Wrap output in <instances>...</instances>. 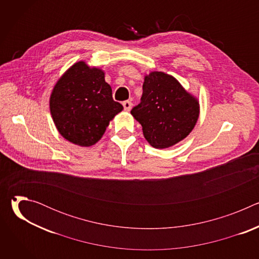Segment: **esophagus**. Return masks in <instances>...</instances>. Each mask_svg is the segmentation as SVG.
Segmentation results:
<instances>
[{
	"mask_svg": "<svg viewBox=\"0 0 259 259\" xmlns=\"http://www.w3.org/2000/svg\"><path fill=\"white\" fill-rule=\"evenodd\" d=\"M123 106H124V109L125 110H129L131 109V107H132V102L131 101H129V100H126V101H124L123 102Z\"/></svg>",
	"mask_w": 259,
	"mask_h": 259,
	"instance_id": "1",
	"label": "esophagus"
}]
</instances>
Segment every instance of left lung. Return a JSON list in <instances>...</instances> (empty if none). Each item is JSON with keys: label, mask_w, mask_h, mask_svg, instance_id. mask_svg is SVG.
Masks as SVG:
<instances>
[{"label": "left lung", "mask_w": 259, "mask_h": 259, "mask_svg": "<svg viewBox=\"0 0 259 259\" xmlns=\"http://www.w3.org/2000/svg\"><path fill=\"white\" fill-rule=\"evenodd\" d=\"M145 139L165 149L186 138L199 118V102L172 76L151 72L144 79L140 102L131 109Z\"/></svg>", "instance_id": "8db88e82"}]
</instances>
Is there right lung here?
Returning a JSON list of instances; mask_svg holds the SVG:
<instances>
[{
  "label": "right lung",
  "mask_w": 259,
  "mask_h": 259,
  "mask_svg": "<svg viewBox=\"0 0 259 259\" xmlns=\"http://www.w3.org/2000/svg\"><path fill=\"white\" fill-rule=\"evenodd\" d=\"M122 109V104L113 99L103 71L83 61L66 70L50 97L51 115L59 133L81 146L96 143Z\"/></svg>",
  "instance_id": "obj_1"
}]
</instances>
